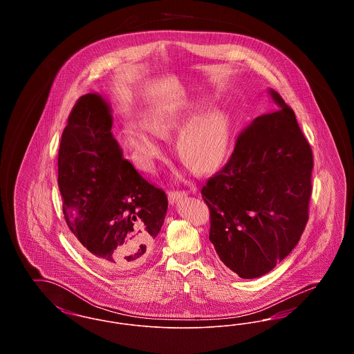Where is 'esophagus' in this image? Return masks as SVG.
Masks as SVG:
<instances>
[{
  "mask_svg": "<svg viewBox=\"0 0 354 354\" xmlns=\"http://www.w3.org/2000/svg\"><path fill=\"white\" fill-rule=\"evenodd\" d=\"M167 195H169V202L171 203V204H174V203L178 202L179 199H182L183 196H185L187 192H185V191L169 189V192H167Z\"/></svg>",
  "mask_w": 354,
  "mask_h": 354,
  "instance_id": "obj_1",
  "label": "esophagus"
}]
</instances>
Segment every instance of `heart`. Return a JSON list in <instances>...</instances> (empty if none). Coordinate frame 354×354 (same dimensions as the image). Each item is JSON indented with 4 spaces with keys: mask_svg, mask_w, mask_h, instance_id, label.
Here are the masks:
<instances>
[{
    "mask_svg": "<svg viewBox=\"0 0 354 354\" xmlns=\"http://www.w3.org/2000/svg\"><path fill=\"white\" fill-rule=\"evenodd\" d=\"M199 107V104L188 102H175L152 107L145 118L147 128L136 119H127L123 123L122 138L124 145L134 152L138 165L143 169H153L155 159L162 153V147L151 133L169 136ZM227 146L228 123L225 117L215 110L205 111L191 119L176 138L179 158L187 166L201 174L219 166Z\"/></svg>",
    "mask_w": 354,
    "mask_h": 354,
    "instance_id": "1",
    "label": "heart"
}]
</instances>
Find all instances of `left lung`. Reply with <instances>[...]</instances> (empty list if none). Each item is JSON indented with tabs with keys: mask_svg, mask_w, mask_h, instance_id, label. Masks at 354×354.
Instances as JSON below:
<instances>
[{
	"mask_svg": "<svg viewBox=\"0 0 354 354\" xmlns=\"http://www.w3.org/2000/svg\"><path fill=\"white\" fill-rule=\"evenodd\" d=\"M276 110L253 119L225 163L203 185L209 240L241 279L260 277L297 245L309 218L313 153L295 111L270 90Z\"/></svg>",
	"mask_w": 354,
	"mask_h": 354,
	"instance_id": "8db88e82",
	"label": "left lung"
}]
</instances>
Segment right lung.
<instances>
[{
  "mask_svg": "<svg viewBox=\"0 0 354 354\" xmlns=\"http://www.w3.org/2000/svg\"><path fill=\"white\" fill-rule=\"evenodd\" d=\"M109 103L86 94L74 104L58 152V187L70 231L106 270L143 264L167 212V196L123 158Z\"/></svg>",
  "mask_w": 354,
  "mask_h": 354,
  "instance_id": "1",
  "label": "right lung"
}]
</instances>
